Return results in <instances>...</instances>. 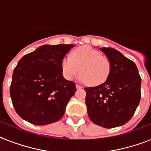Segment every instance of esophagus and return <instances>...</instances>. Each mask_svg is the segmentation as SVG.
I'll use <instances>...</instances> for the list:
<instances>
[{"instance_id":"obj_1","label":"esophagus","mask_w":151,"mask_h":151,"mask_svg":"<svg viewBox=\"0 0 151 151\" xmlns=\"http://www.w3.org/2000/svg\"><path fill=\"white\" fill-rule=\"evenodd\" d=\"M76 86L77 89H81V88H82V86H80V85H78V84L76 85Z\"/></svg>"}]
</instances>
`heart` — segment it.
<instances>
[{"label": "heart", "mask_w": 151, "mask_h": 151, "mask_svg": "<svg viewBox=\"0 0 151 151\" xmlns=\"http://www.w3.org/2000/svg\"><path fill=\"white\" fill-rule=\"evenodd\" d=\"M110 62L99 51L89 46L77 48L71 56L62 61V71L64 77L72 80L80 73L81 78L91 86H98L107 79L110 73Z\"/></svg>", "instance_id": "b5f03b06"}]
</instances>
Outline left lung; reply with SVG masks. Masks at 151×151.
Wrapping results in <instances>:
<instances>
[{"mask_svg":"<svg viewBox=\"0 0 151 151\" xmlns=\"http://www.w3.org/2000/svg\"><path fill=\"white\" fill-rule=\"evenodd\" d=\"M110 62V73L105 83L85 88L86 104L91 121L105 128L127 123L140 100V78L133 61L113 48H101Z\"/></svg>","mask_w":151,"mask_h":151,"instance_id":"obj_1","label":"left lung"}]
</instances>
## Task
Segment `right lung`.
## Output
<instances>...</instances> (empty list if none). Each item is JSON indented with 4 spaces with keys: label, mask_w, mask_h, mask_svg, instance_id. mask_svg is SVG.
Listing matches in <instances>:
<instances>
[{
    "label": "right lung",
    "mask_w": 151,
    "mask_h": 151,
    "mask_svg": "<svg viewBox=\"0 0 151 151\" xmlns=\"http://www.w3.org/2000/svg\"><path fill=\"white\" fill-rule=\"evenodd\" d=\"M75 45H45L25 55L14 69L10 95L16 113L34 125L55 123L76 91L63 77L62 61Z\"/></svg>",
    "instance_id": "add662e5"
}]
</instances>
